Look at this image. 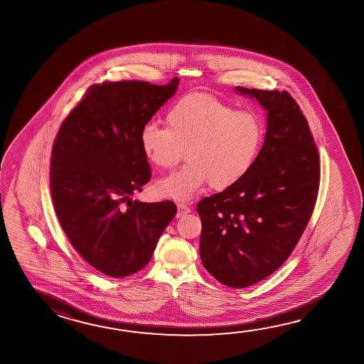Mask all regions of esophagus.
I'll list each match as a JSON object with an SVG mask.
<instances>
[{
    "label": "esophagus",
    "instance_id": "obj_1",
    "mask_svg": "<svg viewBox=\"0 0 364 364\" xmlns=\"http://www.w3.org/2000/svg\"><path fill=\"white\" fill-rule=\"evenodd\" d=\"M189 212H191V208H189L186 204L183 203V202L178 203V215H176V216L183 217L185 216V215H188Z\"/></svg>",
    "mask_w": 364,
    "mask_h": 364
}]
</instances>
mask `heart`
Returning <instances> with one entry per match:
<instances>
[{"label": "heart", "instance_id": "b5f03b06", "mask_svg": "<svg viewBox=\"0 0 364 364\" xmlns=\"http://www.w3.org/2000/svg\"><path fill=\"white\" fill-rule=\"evenodd\" d=\"M165 122L166 128L147 124L141 129V154L161 168L175 166L184 152L188 162L157 181L160 197L189 200L208 183L217 191L228 189L255 166L263 127L252 111L234 109L215 96L194 92L173 103Z\"/></svg>", "mask_w": 364, "mask_h": 364}]
</instances>
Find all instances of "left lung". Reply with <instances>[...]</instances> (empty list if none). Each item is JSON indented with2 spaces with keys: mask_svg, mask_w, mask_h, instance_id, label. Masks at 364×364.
<instances>
[{
  "mask_svg": "<svg viewBox=\"0 0 364 364\" xmlns=\"http://www.w3.org/2000/svg\"><path fill=\"white\" fill-rule=\"evenodd\" d=\"M235 90L266 111L264 141L248 175L202 199L197 210L204 268L223 285L242 289L274 274L299 242L317 199L319 157L287 92Z\"/></svg>",
  "mask_w": 364,
  "mask_h": 364,
  "instance_id": "obj_1",
  "label": "left lung"
}]
</instances>
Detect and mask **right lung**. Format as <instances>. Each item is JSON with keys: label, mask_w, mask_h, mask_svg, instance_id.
Wrapping results in <instances>:
<instances>
[{"label": "right lung", "mask_w": 364, "mask_h": 364, "mask_svg": "<svg viewBox=\"0 0 364 364\" xmlns=\"http://www.w3.org/2000/svg\"><path fill=\"white\" fill-rule=\"evenodd\" d=\"M129 80L92 85L58 130L52 148V202L71 245L109 277L147 266L176 215L171 200H133L151 179L139 135L178 90Z\"/></svg>", "instance_id": "1"}]
</instances>
